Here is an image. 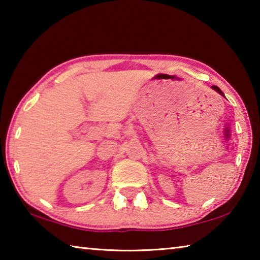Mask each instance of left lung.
Listing matches in <instances>:
<instances>
[{
    "instance_id": "1",
    "label": "left lung",
    "mask_w": 260,
    "mask_h": 260,
    "mask_svg": "<svg viewBox=\"0 0 260 260\" xmlns=\"http://www.w3.org/2000/svg\"><path fill=\"white\" fill-rule=\"evenodd\" d=\"M211 88H212V89H214L215 91H217V93H219V94L221 95V96H223V98H225V95H223L222 91L220 90V88H219V87H217V86H212V87H211Z\"/></svg>"
}]
</instances>
